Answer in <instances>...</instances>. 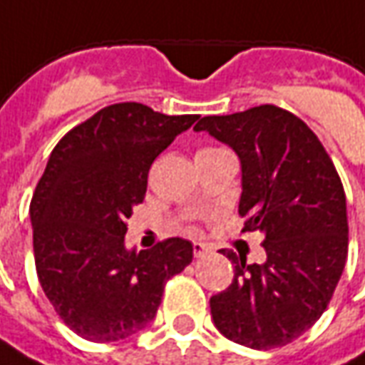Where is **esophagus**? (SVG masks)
Instances as JSON below:
<instances>
[{
	"mask_svg": "<svg viewBox=\"0 0 365 365\" xmlns=\"http://www.w3.org/2000/svg\"><path fill=\"white\" fill-rule=\"evenodd\" d=\"M207 252H211V246L205 245V242H193V254H195V258H201Z\"/></svg>",
	"mask_w": 365,
	"mask_h": 365,
	"instance_id": "34e87169",
	"label": "esophagus"
}]
</instances>
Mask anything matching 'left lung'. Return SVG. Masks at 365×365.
Masks as SVG:
<instances>
[{"label": "left lung", "mask_w": 365, "mask_h": 365, "mask_svg": "<svg viewBox=\"0 0 365 365\" xmlns=\"http://www.w3.org/2000/svg\"><path fill=\"white\" fill-rule=\"evenodd\" d=\"M193 130L237 152L242 230H260L266 248L264 264L221 250L235 279L209 301L215 327L254 350L289 344L321 319L344 272L348 217L336 168L313 130L275 105L203 117Z\"/></svg>", "instance_id": "obj_1"}]
</instances>
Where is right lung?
<instances>
[{
  "mask_svg": "<svg viewBox=\"0 0 365 365\" xmlns=\"http://www.w3.org/2000/svg\"><path fill=\"white\" fill-rule=\"evenodd\" d=\"M197 119L115 103L52 150L29 209L33 250L44 295L78 336L117 342L144 330L168 279L193 260L190 240L136 250L125 235L152 162Z\"/></svg>",
  "mask_w": 365,
  "mask_h": 365,
  "instance_id": "right-lung-1",
  "label": "right lung"
}]
</instances>
